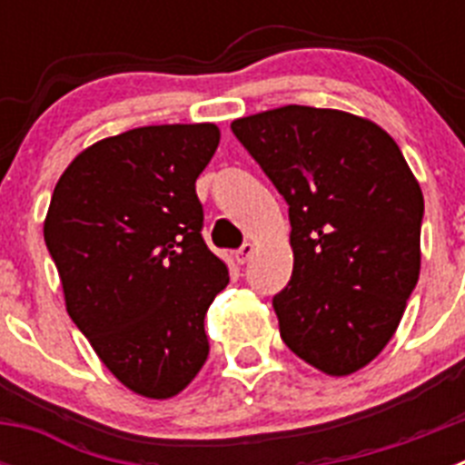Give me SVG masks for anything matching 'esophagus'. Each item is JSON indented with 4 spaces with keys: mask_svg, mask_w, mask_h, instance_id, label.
<instances>
[{
    "mask_svg": "<svg viewBox=\"0 0 465 465\" xmlns=\"http://www.w3.org/2000/svg\"><path fill=\"white\" fill-rule=\"evenodd\" d=\"M253 252H256V244H253V242H246V244H242L235 252V261L240 262V265H244V262L253 256Z\"/></svg>",
    "mask_w": 465,
    "mask_h": 465,
    "instance_id": "obj_1",
    "label": "esophagus"
}]
</instances>
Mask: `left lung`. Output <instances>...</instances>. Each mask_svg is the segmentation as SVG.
Returning <instances> with one entry per match:
<instances>
[{
  "label": "left lung",
  "mask_w": 465,
  "mask_h": 465,
  "mask_svg": "<svg viewBox=\"0 0 465 465\" xmlns=\"http://www.w3.org/2000/svg\"><path fill=\"white\" fill-rule=\"evenodd\" d=\"M230 127L289 204L293 274L272 300L279 335L326 375L361 371L417 286L419 182L391 134L347 111L289 104Z\"/></svg>",
  "instance_id": "obj_1"
}]
</instances>
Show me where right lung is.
Here are the masks:
<instances>
[{
  "label": "right lung",
  "mask_w": 465,
  "mask_h": 465,
  "mask_svg": "<svg viewBox=\"0 0 465 465\" xmlns=\"http://www.w3.org/2000/svg\"><path fill=\"white\" fill-rule=\"evenodd\" d=\"M219 142L213 123L134 127L81 151L53 191L44 240L67 314L137 396L182 393L209 356L204 314L230 277L195 182Z\"/></svg>",
  "instance_id": "obj_1"
}]
</instances>
